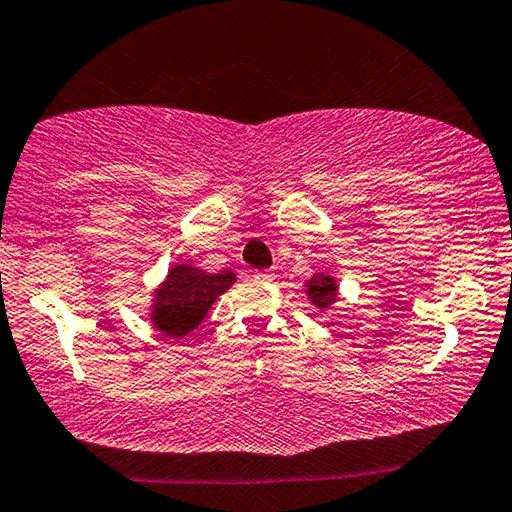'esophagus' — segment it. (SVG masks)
Returning <instances> with one entry per match:
<instances>
[{
	"label": "esophagus",
	"instance_id": "34e87169",
	"mask_svg": "<svg viewBox=\"0 0 512 512\" xmlns=\"http://www.w3.org/2000/svg\"><path fill=\"white\" fill-rule=\"evenodd\" d=\"M255 277H257V280H264V282H271L273 280V275L268 273V271H255Z\"/></svg>",
	"mask_w": 512,
	"mask_h": 512
}]
</instances>
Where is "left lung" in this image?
Masks as SVG:
<instances>
[{"label": "left lung", "instance_id": "1", "mask_svg": "<svg viewBox=\"0 0 512 512\" xmlns=\"http://www.w3.org/2000/svg\"><path fill=\"white\" fill-rule=\"evenodd\" d=\"M305 293L311 300V305H316L320 311H327L339 300V284H336L334 275L314 273L305 282Z\"/></svg>", "mask_w": 512, "mask_h": 512}]
</instances>
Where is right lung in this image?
I'll use <instances>...</instances> for the list:
<instances>
[{"mask_svg":"<svg viewBox=\"0 0 512 512\" xmlns=\"http://www.w3.org/2000/svg\"><path fill=\"white\" fill-rule=\"evenodd\" d=\"M235 282L237 273L228 268L207 273L192 264H173L153 293L149 309L153 327L167 339H183L203 323L216 298Z\"/></svg>","mask_w":512,"mask_h":512,"instance_id":"obj_1","label":"right lung"}]
</instances>
